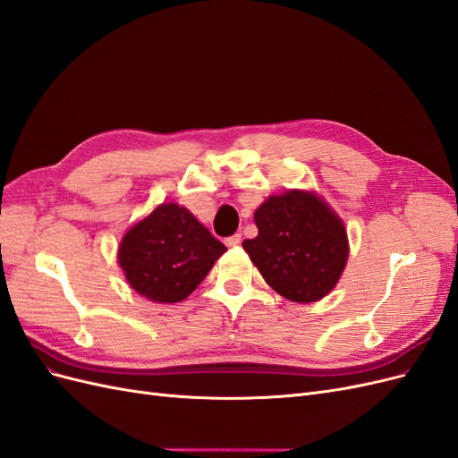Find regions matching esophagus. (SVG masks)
Listing matches in <instances>:
<instances>
[{
  "instance_id": "34e87169",
  "label": "esophagus",
  "mask_w": 458,
  "mask_h": 458,
  "mask_svg": "<svg viewBox=\"0 0 458 458\" xmlns=\"http://www.w3.org/2000/svg\"><path fill=\"white\" fill-rule=\"evenodd\" d=\"M241 241H242L241 233H234V234H231V237H227V239H225V244H227L229 248H233V246H239V244H241Z\"/></svg>"
}]
</instances>
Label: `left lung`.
<instances>
[{
  "instance_id": "left-lung-1",
  "label": "left lung",
  "mask_w": 458,
  "mask_h": 458,
  "mask_svg": "<svg viewBox=\"0 0 458 458\" xmlns=\"http://www.w3.org/2000/svg\"><path fill=\"white\" fill-rule=\"evenodd\" d=\"M256 239L242 248L266 283L281 296L310 303L336 286L348 261V234L340 217L313 192L269 197L256 214Z\"/></svg>"
}]
</instances>
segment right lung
<instances>
[{"label":"right lung","mask_w":458,"mask_h":458,"mask_svg":"<svg viewBox=\"0 0 458 458\" xmlns=\"http://www.w3.org/2000/svg\"><path fill=\"white\" fill-rule=\"evenodd\" d=\"M225 250L187 208L162 204L126 233L118 261L135 293L175 303L206 279Z\"/></svg>","instance_id":"right-lung-1"}]
</instances>
